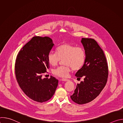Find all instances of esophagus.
<instances>
[{
	"label": "esophagus",
	"instance_id": "obj_1",
	"mask_svg": "<svg viewBox=\"0 0 123 123\" xmlns=\"http://www.w3.org/2000/svg\"><path fill=\"white\" fill-rule=\"evenodd\" d=\"M62 81H65V82H67V81H69V80H68V79H66V78H63V79H62Z\"/></svg>",
	"mask_w": 123,
	"mask_h": 123
}]
</instances>
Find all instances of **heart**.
<instances>
[{
	"label": "heart",
	"instance_id": "heart-1",
	"mask_svg": "<svg viewBox=\"0 0 123 123\" xmlns=\"http://www.w3.org/2000/svg\"><path fill=\"white\" fill-rule=\"evenodd\" d=\"M57 54L50 51L48 55V60L52 66H56L61 60H63L65 66L58 67L53 70V74L62 77H67L71 71V67L77 71L84 65L86 54L84 49L81 47L65 43L56 49Z\"/></svg>",
	"mask_w": 123,
	"mask_h": 123
}]
</instances>
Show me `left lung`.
<instances>
[{"label": "left lung", "mask_w": 123, "mask_h": 123, "mask_svg": "<svg viewBox=\"0 0 123 123\" xmlns=\"http://www.w3.org/2000/svg\"><path fill=\"white\" fill-rule=\"evenodd\" d=\"M86 54L83 66L75 76L84 81L77 84L74 94L71 96L75 103L84 104L97 97L107 82L108 66L103 50L93 39L82 38L81 41Z\"/></svg>", "instance_id": "1"}]
</instances>
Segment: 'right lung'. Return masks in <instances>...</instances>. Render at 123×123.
<instances>
[{"mask_svg": "<svg viewBox=\"0 0 123 123\" xmlns=\"http://www.w3.org/2000/svg\"><path fill=\"white\" fill-rule=\"evenodd\" d=\"M54 46L50 38L34 37L17 55L15 64L17 81L25 94L35 101L42 103L50 99L58 86V80L53 76L42 78L49 68L48 55Z\"/></svg>", "mask_w": 123, "mask_h": 123, "instance_id": "right-lung-1", "label": "right lung"}]
</instances>
